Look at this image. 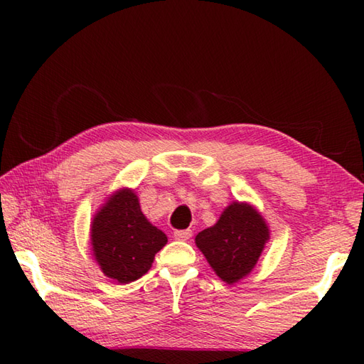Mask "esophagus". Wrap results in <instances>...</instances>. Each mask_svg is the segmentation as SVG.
<instances>
[{"instance_id":"1","label":"esophagus","mask_w":364,"mask_h":364,"mask_svg":"<svg viewBox=\"0 0 364 364\" xmlns=\"http://www.w3.org/2000/svg\"><path fill=\"white\" fill-rule=\"evenodd\" d=\"M175 239H178V241H188V239L193 236V231L191 230H178L173 232Z\"/></svg>"}]
</instances>
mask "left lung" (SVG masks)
<instances>
[{"mask_svg":"<svg viewBox=\"0 0 364 364\" xmlns=\"http://www.w3.org/2000/svg\"><path fill=\"white\" fill-rule=\"evenodd\" d=\"M268 237L262 215L252 205L234 202L225 208L217 225L197 234L196 244L215 273L234 284L255 267Z\"/></svg>","mask_w":364,"mask_h":364,"instance_id":"8db88e82","label":"left lung"}]
</instances>
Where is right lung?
I'll use <instances>...</instances> for the list:
<instances>
[{
  "label": "right lung",
  "mask_w": 364,
  "mask_h": 364,
  "mask_svg": "<svg viewBox=\"0 0 364 364\" xmlns=\"http://www.w3.org/2000/svg\"><path fill=\"white\" fill-rule=\"evenodd\" d=\"M91 244L104 274L128 284L151 269L167 236L147 221L133 191L120 189L95 217Z\"/></svg>",
  "instance_id": "right-lung-1"
}]
</instances>
